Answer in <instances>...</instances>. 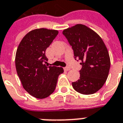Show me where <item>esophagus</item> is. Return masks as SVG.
I'll return each mask as SVG.
<instances>
[{"label": "esophagus", "mask_w": 123, "mask_h": 123, "mask_svg": "<svg viewBox=\"0 0 123 123\" xmlns=\"http://www.w3.org/2000/svg\"><path fill=\"white\" fill-rule=\"evenodd\" d=\"M64 70L65 71H69V70H70V67H65Z\"/></svg>", "instance_id": "esophagus-1"}]
</instances>
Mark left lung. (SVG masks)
<instances>
[{"label":"left lung","instance_id":"1","mask_svg":"<svg viewBox=\"0 0 123 123\" xmlns=\"http://www.w3.org/2000/svg\"><path fill=\"white\" fill-rule=\"evenodd\" d=\"M62 33L80 60L82 68L80 79L72 83L73 88L84 95L93 94L105 83L110 69V57L105 43L97 33L83 24L65 29Z\"/></svg>","mask_w":123,"mask_h":123}]
</instances>
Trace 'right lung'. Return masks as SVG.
<instances>
[{
    "label": "right lung",
    "mask_w": 123,
    "mask_h": 123,
    "mask_svg": "<svg viewBox=\"0 0 123 123\" xmlns=\"http://www.w3.org/2000/svg\"><path fill=\"white\" fill-rule=\"evenodd\" d=\"M55 30L39 28L30 31L18 47L15 64L23 88L38 99L47 98L56 88L62 67H47V48L58 35Z\"/></svg>",
    "instance_id": "1"
}]
</instances>
